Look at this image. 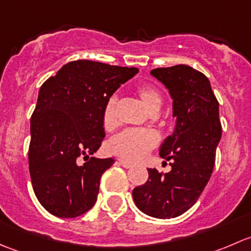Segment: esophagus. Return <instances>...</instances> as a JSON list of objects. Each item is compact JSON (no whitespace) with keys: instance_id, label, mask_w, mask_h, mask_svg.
Masks as SVG:
<instances>
[{"instance_id":"obj_1","label":"esophagus","mask_w":251,"mask_h":251,"mask_svg":"<svg viewBox=\"0 0 251 251\" xmlns=\"http://www.w3.org/2000/svg\"><path fill=\"white\" fill-rule=\"evenodd\" d=\"M118 161H119V164H120V165L123 166V168H125V169L132 168V164H130V163H128V161H125V160H124V159H118Z\"/></svg>"}]
</instances>
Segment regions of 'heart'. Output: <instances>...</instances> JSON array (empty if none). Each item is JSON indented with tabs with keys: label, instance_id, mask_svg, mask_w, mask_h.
Wrapping results in <instances>:
<instances>
[{
	"label": "heart",
	"instance_id": "heart-1",
	"mask_svg": "<svg viewBox=\"0 0 251 251\" xmlns=\"http://www.w3.org/2000/svg\"><path fill=\"white\" fill-rule=\"evenodd\" d=\"M136 92L143 100L148 109L153 113L160 108L163 103V96L154 85L148 82L140 83L136 87ZM116 96H110L103 108L102 124L107 131L113 130L118 123L116 118ZM159 144V135L153 130H140V128H127L118 133L108 143V149L111 154L124 160L136 161L143 160L148 154Z\"/></svg>",
	"mask_w": 251,
	"mask_h": 251
}]
</instances>
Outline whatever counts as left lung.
<instances>
[{"mask_svg": "<svg viewBox=\"0 0 251 251\" xmlns=\"http://www.w3.org/2000/svg\"><path fill=\"white\" fill-rule=\"evenodd\" d=\"M151 73L174 100L176 127L160 148L161 158L171 161V171L149 169L148 181L136 187L132 197L144 214L173 219L193 206L214 170L222 133L219 102L209 78L189 65L156 68Z\"/></svg>", "mask_w": 251, "mask_h": 251, "instance_id": "left-lung-1", "label": "left lung"}]
</instances>
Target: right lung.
<instances>
[{"label":"right lung","mask_w":251,"mask_h":251,"mask_svg":"<svg viewBox=\"0 0 251 251\" xmlns=\"http://www.w3.org/2000/svg\"><path fill=\"white\" fill-rule=\"evenodd\" d=\"M137 73L78 59L42 83L30 121L29 171L35 196L50 214L73 219L95 205L100 177L114 164L113 158H88L105 136L103 108ZM78 157L86 160L82 166Z\"/></svg>","instance_id":"obj_1"}]
</instances>
